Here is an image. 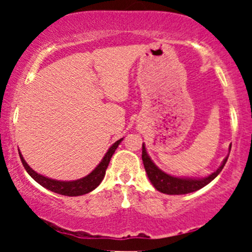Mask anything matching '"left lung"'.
<instances>
[{
  "instance_id": "1",
  "label": "left lung",
  "mask_w": 252,
  "mask_h": 252,
  "mask_svg": "<svg viewBox=\"0 0 252 252\" xmlns=\"http://www.w3.org/2000/svg\"><path fill=\"white\" fill-rule=\"evenodd\" d=\"M231 146L228 147V154H230ZM227 158L222 160L220 166L218 167V169L215 170L213 173H211L210 175L205 176V178H186V176H175L167 174L166 172H163L162 169L158 168V166L154 163V161L150 158L148 153H147L146 144H142V161L144 169H146L148 179L152 182L153 186L155 187L158 192L164 193V194H170V195H176V194H187V193L195 192V190L202 189L206 185H209L213 179H216L218 176L219 173L221 172V169L224 168L225 163H226Z\"/></svg>"
}]
</instances>
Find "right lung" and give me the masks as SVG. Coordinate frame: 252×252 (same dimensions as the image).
Segmentation results:
<instances>
[{
  "label": "right lung",
  "mask_w": 252,
  "mask_h": 252,
  "mask_svg": "<svg viewBox=\"0 0 252 252\" xmlns=\"http://www.w3.org/2000/svg\"><path fill=\"white\" fill-rule=\"evenodd\" d=\"M123 141V137L116 141L111 147L108 149V152L105 153V155L103 156L102 161L97 164V167L92 170L90 174H88L84 178L77 179V180H71V181H62V180H56V179L47 178V176L39 174L35 170L32 169L28 163L26 162V160L22 156L21 152L19 150L20 158H21L22 164H24L25 169L27 170V173L32 178L35 180L37 184L41 185L45 189L52 190V192L58 193V194L62 195H67V196H78L86 194V193L92 192L94 189H97L99 186L100 182L103 181L104 176H105V170L108 168L110 160H111L112 155L116 152L117 147L120 146V143Z\"/></svg>",
  "instance_id": "obj_1"
}]
</instances>
